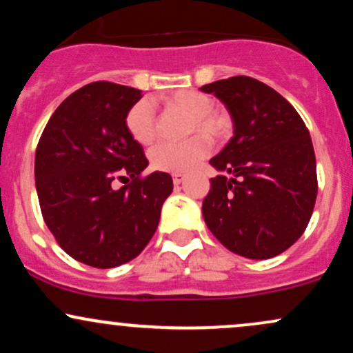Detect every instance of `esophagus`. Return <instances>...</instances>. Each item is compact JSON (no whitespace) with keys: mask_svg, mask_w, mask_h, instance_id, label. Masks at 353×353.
Instances as JSON below:
<instances>
[{"mask_svg":"<svg viewBox=\"0 0 353 353\" xmlns=\"http://www.w3.org/2000/svg\"><path fill=\"white\" fill-rule=\"evenodd\" d=\"M172 182H174V185L182 184V182H184V174H174Z\"/></svg>","mask_w":353,"mask_h":353,"instance_id":"obj_1","label":"esophagus"}]
</instances>
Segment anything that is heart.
<instances>
[{"label": "heart", "mask_w": 353, "mask_h": 353, "mask_svg": "<svg viewBox=\"0 0 353 353\" xmlns=\"http://www.w3.org/2000/svg\"><path fill=\"white\" fill-rule=\"evenodd\" d=\"M164 106L189 116L188 134L199 131L210 141H219L229 132L228 117L212 111V99L196 89H179L163 98ZM125 128L136 143L148 145L156 137V112L148 99L132 104L125 116ZM205 137L194 136L184 143H161L149 152L154 169L182 174L196 168L209 151Z\"/></svg>", "instance_id": "1"}]
</instances>
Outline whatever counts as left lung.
I'll list each match as a JSON object with an SVG mask.
<instances>
[{
	"label": "left lung",
	"instance_id": "obj_1",
	"mask_svg": "<svg viewBox=\"0 0 353 353\" xmlns=\"http://www.w3.org/2000/svg\"><path fill=\"white\" fill-rule=\"evenodd\" d=\"M228 108L234 136L210 159L219 176L202 202L210 232L247 259L282 254L302 236L317 197L309 129L292 104L249 76L205 84Z\"/></svg>",
	"mask_w": 353,
	"mask_h": 353
}]
</instances>
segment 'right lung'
I'll list each match as a JSON object with an SVG mask.
<instances>
[{"instance_id":"1","label":"right lung","mask_w":353,"mask_h":353,"mask_svg":"<svg viewBox=\"0 0 353 353\" xmlns=\"http://www.w3.org/2000/svg\"><path fill=\"white\" fill-rule=\"evenodd\" d=\"M141 98L139 89L108 81L86 84L52 112L36 148V190L48 229L64 252L98 269L143 252L172 192L168 172L141 177L149 163L125 128ZM128 176L131 185L112 188Z\"/></svg>"}]
</instances>
